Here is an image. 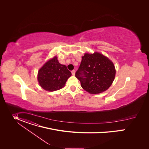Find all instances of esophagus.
I'll return each instance as SVG.
<instances>
[{
  "instance_id": "1",
  "label": "esophagus",
  "mask_w": 149,
  "mask_h": 149,
  "mask_svg": "<svg viewBox=\"0 0 149 149\" xmlns=\"http://www.w3.org/2000/svg\"><path fill=\"white\" fill-rule=\"evenodd\" d=\"M71 72H72V75H73V76H74V74H75V70H73L71 71Z\"/></svg>"
}]
</instances>
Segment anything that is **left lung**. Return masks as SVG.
<instances>
[{
  "label": "left lung",
  "mask_w": 149,
  "mask_h": 149,
  "mask_svg": "<svg viewBox=\"0 0 149 149\" xmlns=\"http://www.w3.org/2000/svg\"><path fill=\"white\" fill-rule=\"evenodd\" d=\"M116 70L113 64L99 53H86L82 57L80 65L75 76L81 87L90 93L103 92L111 85Z\"/></svg>",
  "instance_id": "1"
}]
</instances>
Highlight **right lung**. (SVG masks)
Listing matches in <instances>:
<instances>
[{"instance_id": "add662e5", "label": "right lung", "mask_w": 149, "mask_h": 149, "mask_svg": "<svg viewBox=\"0 0 149 149\" xmlns=\"http://www.w3.org/2000/svg\"><path fill=\"white\" fill-rule=\"evenodd\" d=\"M71 72L65 65L59 63L57 57L48 61L39 70L38 80L43 89L55 91L64 87Z\"/></svg>"}]
</instances>
